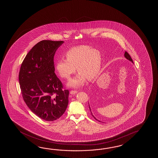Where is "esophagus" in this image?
<instances>
[{
	"mask_svg": "<svg viewBox=\"0 0 158 158\" xmlns=\"http://www.w3.org/2000/svg\"><path fill=\"white\" fill-rule=\"evenodd\" d=\"M78 91L77 90H71L70 91V94H76L77 93Z\"/></svg>",
	"mask_w": 158,
	"mask_h": 158,
	"instance_id": "obj_1",
	"label": "esophagus"
}]
</instances>
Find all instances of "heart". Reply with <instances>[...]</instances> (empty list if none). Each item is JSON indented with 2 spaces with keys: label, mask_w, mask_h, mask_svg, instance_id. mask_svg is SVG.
<instances>
[{
  "label": "heart",
  "mask_w": 158,
  "mask_h": 158,
  "mask_svg": "<svg viewBox=\"0 0 158 158\" xmlns=\"http://www.w3.org/2000/svg\"><path fill=\"white\" fill-rule=\"evenodd\" d=\"M67 58L61 57L56 68L61 77L69 80L76 71L79 73L69 83L73 87L83 85L86 79L93 80L101 69L102 57L99 51L87 45H80L70 48L65 54Z\"/></svg>",
  "instance_id": "1"
}]
</instances>
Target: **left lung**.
Segmentation results:
<instances>
[{
	"mask_svg": "<svg viewBox=\"0 0 158 158\" xmlns=\"http://www.w3.org/2000/svg\"><path fill=\"white\" fill-rule=\"evenodd\" d=\"M124 56L125 57H126V58H127L128 60L131 61V62L133 63V60H132L131 56H130V55L128 54V52H127V51H125V52ZM101 91L97 90H94V92L93 93V101H95V100H96V98H96V96L97 95V97H98V95H99V93H101ZM89 109H90L91 114V115H92V116H93V118H95V119L97 120V121L101 122V121H99V120H98L97 118H95V117L94 116V114H93V111H91V110L89 103Z\"/></svg>",
	"mask_w": 158,
	"mask_h": 158,
	"instance_id": "1",
	"label": "left lung"
}]
</instances>
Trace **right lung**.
Returning <instances> with one entry per match:
<instances>
[{
    "label": "right lung",
    "mask_w": 158,
    "mask_h": 158,
    "mask_svg": "<svg viewBox=\"0 0 158 158\" xmlns=\"http://www.w3.org/2000/svg\"><path fill=\"white\" fill-rule=\"evenodd\" d=\"M63 41L41 40L24 58L19 80L23 99L39 118L53 121L67 108L69 91L55 73L54 56Z\"/></svg>",
    "instance_id": "1"
}]
</instances>
